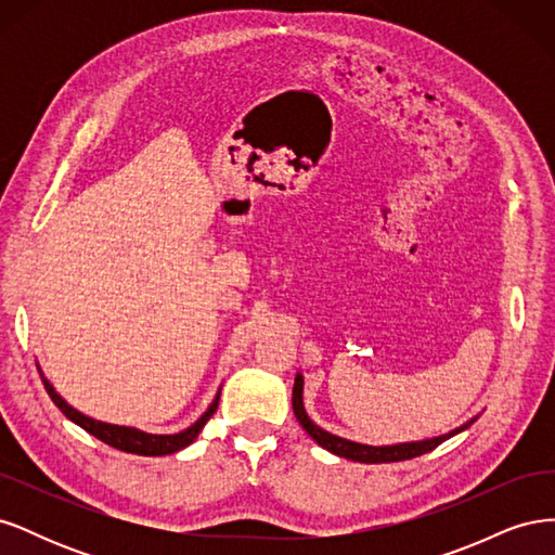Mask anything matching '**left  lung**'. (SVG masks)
Masks as SVG:
<instances>
[{"label":"left lung","mask_w":555,"mask_h":555,"mask_svg":"<svg viewBox=\"0 0 555 555\" xmlns=\"http://www.w3.org/2000/svg\"><path fill=\"white\" fill-rule=\"evenodd\" d=\"M292 405H294V414L298 418V424L308 430L310 438L319 444L328 449L335 456H343L349 461H359V463H396V461H408V459H416L422 456V453L433 451L435 447H440L444 440L453 438V435L465 430L469 422L456 430H451L447 435H440V438H433V440H424V442H408V444H393V447H367V444H359V442H349L345 438H338V435L326 433L324 428H319L314 422H310V416L306 414L304 408V377H296L294 384V393H292Z\"/></svg>","instance_id":"obj_1"}]
</instances>
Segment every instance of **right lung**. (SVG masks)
I'll return each instance as SVG.
<instances>
[{
	"label": "right lung",
	"instance_id": "right-lung-1",
	"mask_svg": "<svg viewBox=\"0 0 555 555\" xmlns=\"http://www.w3.org/2000/svg\"><path fill=\"white\" fill-rule=\"evenodd\" d=\"M43 386H46L50 400L55 402V405L60 408V412L66 418H72L74 424H78L82 430H88L90 435H94L96 440L106 442L108 447L127 451V453H139V456H166V453H173V451H180L188 444H192L196 440V435L201 433V428H204L208 424V418L215 414L217 402H220V393H217V398L212 400V405L206 410V414L201 416L198 422L194 426H190L188 430L176 433V435H150V433H141L137 428H125V426H111V424L94 422V418L80 414L74 408L66 405V402L55 393L53 386H50L46 379H43Z\"/></svg>",
	"mask_w": 555,
	"mask_h": 555
}]
</instances>
